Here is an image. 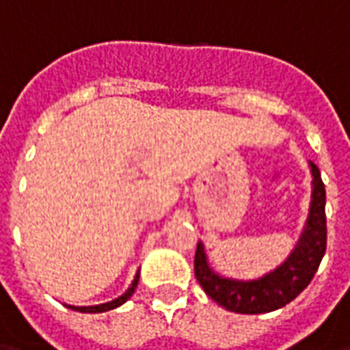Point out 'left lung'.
<instances>
[{
	"instance_id": "left-lung-1",
	"label": "left lung",
	"mask_w": 350,
	"mask_h": 350,
	"mask_svg": "<svg viewBox=\"0 0 350 350\" xmlns=\"http://www.w3.org/2000/svg\"><path fill=\"white\" fill-rule=\"evenodd\" d=\"M313 193L308 221L298 245L279 268L253 281L223 278L208 266L204 245L198 242L195 253V275L204 293L221 308L243 315H258L283 308L311 283L326 251V191L321 172L309 161Z\"/></svg>"
}]
</instances>
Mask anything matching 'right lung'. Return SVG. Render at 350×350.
<instances>
[{
	"mask_svg": "<svg viewBox=\"0 0 350 350\" xmlns=\"http://www.w3.org/2000/svg\"><path fill=\"white\" fill-rule=\"evenodd\" d=\"M137 285H138V273H137V278H135V281H133V285L127 288V293L122 294V296H120V298H116V300L107 301V304H100V306H90V308H75V306H67V308L75 309V311H80V313H103V311H110V309L118 308V306H122V304H125V301L129 300L131 296H133V293H135Z\"/></svg>",
	"mask_w": 350,
	"mask_h": 350,
	"instance_id": "obj_1",
	"label": "right lung"
}]
</instances>
